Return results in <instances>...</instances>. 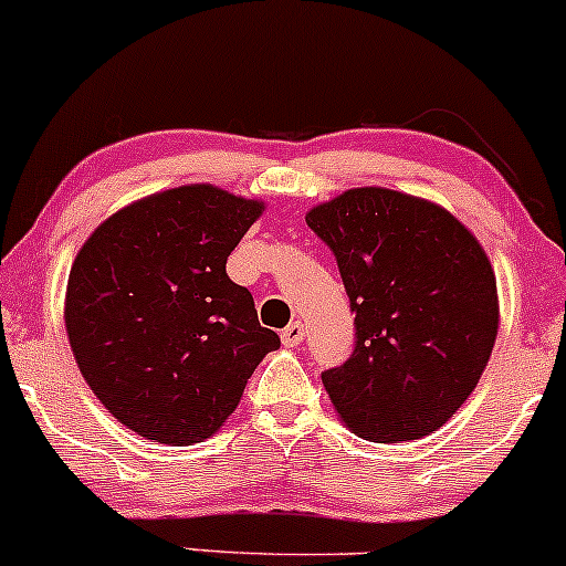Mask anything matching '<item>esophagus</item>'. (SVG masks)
I'll return each instance as SVG.
<instances>
[{"instance_id": "obj_1", "label": "esophagus", "mask_w": 566, "mask_h": 566, "mask_svg": "<svg viewBox=\"0 0 566 566\" xmlns=\"http://www.w3.org/2000/svg\"><path fill=\"white\" fill-rule=\"evenodd\" d=\"M281 339H283L285 347H300L302 339H304V326H302V323H300V321L289 323V326L283 328Z\"/></svg>"}]
</instances>
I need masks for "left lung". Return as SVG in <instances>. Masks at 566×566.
I'll use <instances>...</instances> for the list:
<instances>
[{
  "label": "left lung",
  "mask_w": 566,
  "mask_h": 566,
  "mask_svg": "<svg viewBox=\"0 0 566 566\" xmlns=\"http://www.w3.org/2000/svg\"><path fill=\"white\" fill-rule=\"evenodd\" d=\"M307 227L332 249L355 313V347L323 371L336 415L366 441H415L449 422L489 364L497 281L465 224L385 187L347 189Z\"/></svg>",
  "instance_id": "left-lung-1"
}]
</instances>
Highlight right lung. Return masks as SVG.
<instances>
[{"label":"right lung","mask_w":566,"mask_h":566,"mask_svg":"<svg viewBox=\"0 0 566 566\" xmlns=\"http://www.w3.org/2000/svg\"><path fill=\"white\" fill-rule=\"evenodd\" d=\"M264 202L211 184L130 202L85 240L66 285V334L82 377L133 433L189 447L238 409L281 336L259 326L227 275Z\"/></svg>","instance_id":"right-lung-1"}]
</instances>
